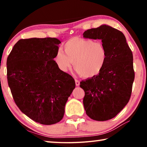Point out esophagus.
<instances>
[{"mask_svg":"<svg viewBox=\"0 0 147 147\" xmlns=\"http://www.w3.org/2000/svg\"><path fill=\"white\" fill-rule=\"evenodd\" d=\"M75 84L76 86H80V81L78 80H75Z\"/></svg>","mask_w":147,"mask_h":147,"instance_id":"obj_1","label":"esophagus"}]
</instances>
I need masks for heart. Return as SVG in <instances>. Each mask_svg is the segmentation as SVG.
<instances>
[{
	"label": "heart",
	"mask_w": 147,
	"mask_h": 147,
	"mask_svg": "<svg viewBox=\"0 0 147 147\" xmlns=\"http://www.w3.org/2000/svg\"><path fill=\"white\" fill-rule=\"evenodd\" d=\"M59 50L54 60L62 72H67L73 62L74 69L84 78H93L101 73L108 61V51L101 42L74 37Z\"/></svg>",
	"instance_id": "1"
}]
</instances>
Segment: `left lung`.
<instances>
[{
	"instance_id": "obj_1",
	"label": "left lung",
	"mask_w": 147,
	"mask_h": 147,
	"mask_svg": "<svg viewBox=\"0 0 147 147\" xmlns=\"http://www.w3.org/2000/svg\"><path fill=\"white\" fill-rule=\"evenodd\" d=\"M84 38L101 39L108 61L101 73L80 82L84 109L91 119L104 121L117 115L130 100L135 78L133 54L123 32L101 25L84 32Z\"/></svg>"
}]
</instances>
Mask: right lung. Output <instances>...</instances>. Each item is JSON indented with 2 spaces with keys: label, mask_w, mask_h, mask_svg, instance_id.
Returning a JSON list of instances; mask_svg holds the SVG:
<instances>
[{
  "label": "right lung",
  "mask_w": 147,
  "mask_h": 147,
  "mask_svg": "<svg viewBox=\"0 0 147 147\" xmlns=\"http://www.w3.org/2000/svg\"><path fill=\"white\" fill-rule=\"evenodd\" d=\"M59 39H22L7 58V79L15 103L32 120L51 125L63 117L75 82L61 71L54 58Z\"/></svg>",
  "instance_id": "obj_1"
}]
</instances>
